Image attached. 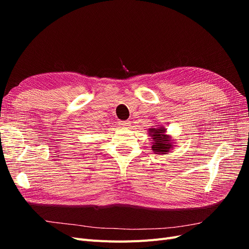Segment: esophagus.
Returning a JSON list of instances; mask_svg holds the SVG:
<instances>
[{
    "mask_svg": "<svg viewBox=\"0 0 249 249\" xmlns=\"http://www.w3.org/2000/svg\"><path fill=\"white\" fill-rule=\"evenodd\" d=\"M130 122L129 120H124V122H120L119 123V124L122 125V127H129V125H130Z\"/></svg>",
    "mask_w": 249,
    "mask_h": 249,
    "instance_id": "esophagus-1",
    "label": "esophagus"
}]
</instances>
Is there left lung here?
I'll list each match as a JSON object with an SVG mask.
<instances>
[{"label": "left lung", "mask_w": 249, "mask_h": 249, "mask_svg": "<svg viewBox=\"0 0 249 249\" xmlns=\"http://www.w3.org/2000/svg\"><path fill=\"white\" fill-rule=\"evenodd\" d=\"M148 136L152 137V150L157 155H166L176 145L175 139L167 134L164 126L149 127Z\"/></svg>", "instance_id": "obj_1"}]
</instances>
